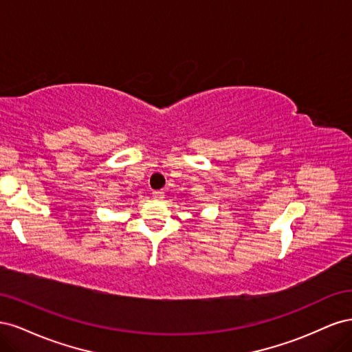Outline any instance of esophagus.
<instances>
[{"label":"esophagus","mask_w":352,"mask_h":352,"mask_svg":"<svg viewBox=\"0 0 352 352\" xmlns=\"http://www.w3.org/2000/svg\"><path fill=\"white\" fill-rule=\"evenodd\" d=\"M153 198L154 199H163L164 198V192L162 189L160 190H153Z\"/></svg>","instance_id":"obj_1"}]
</instances>
